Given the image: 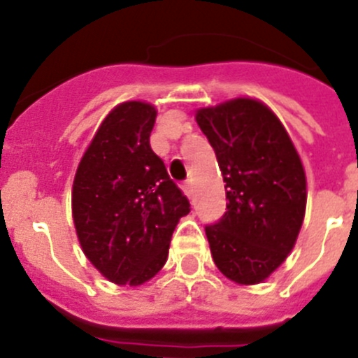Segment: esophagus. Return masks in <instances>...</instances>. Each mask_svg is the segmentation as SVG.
I'll use <instances>...</instances> for the list:
<instances>
[{
  "instance_id": "esophagus-1",
  "label": "esophagus",
  "mask_w": 358,
  "mask_h": 358,
  "mask_svg": "<svg viewBox=\"0 0 358 358\" xmlns=\"http://www.w3.org/2000/svg\"><path fill=\"white\" fill-rule=\"evenodd\" d=\"M183 192L187 194V198L192 199V196H194V187H192V183H183Z\"/></svg>"
}]
</instances>
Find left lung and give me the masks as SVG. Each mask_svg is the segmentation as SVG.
Masks as SVG:
<instances>
[{"instance_id":"obj_1","label":"left lung","mask_w":358,"mask_h":358,"mask_svg":"<svg viewBox=\"0 0 358 358\" xmlns=\"http://www.w3.org/2000/svg\"><path fill=\"white\" fill-rule=\"evenodd\" d=\"M196 121L227 183V212L205 227L212 259L231 282L255 285L282 266L298 239L307 207L303 164L262 101L230 99L199 108Z\"/></svg>"}]
</instances>
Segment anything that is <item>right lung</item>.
Segmentation results:
<instances>
[{
  "mask_svg": "<svg viewBox=\"0 0 358 358\" xmlns=\"http://www.w3.org/2000/svg\"><path fill=\"white\" fill-rule=\"evenodd\" d=\"M157 110L124 101L103 119L73 182V221L85 257L117 285H141L164 267L191 203L153 153Z\"/></svg>",
  "mask_w": 358,
  "mask_h": 358,
  "instance_id": "1",
  "label": "right lung"
}]
</instances>
